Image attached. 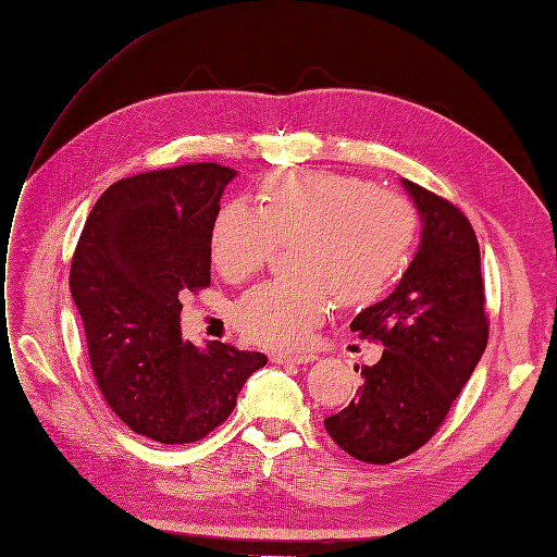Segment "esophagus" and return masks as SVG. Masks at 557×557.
Wrapping results in <instances>:
<instances>
[{
    "mask_svg": "<svg viewBox=\"0 0 557 557\" xmlns=\"http://www.w3.org/2000/svg\"><path fill=\"white\" fill-rule=\"evenodd\" d=\"M271 360L282 364V362H292V364H305L312 362L314 356L312 354H271Z\"/></svg>",
    "mask_w": 557,
    "mask_h": 557,
    "instance_id": "obj_1",
    "label": "esophagus"
}]
</instances>
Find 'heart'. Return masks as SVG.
<instances>
[{
  "label": "heart",
  "instance_id": "1",
  "mask_svg": "<svg viewBox=\"0 0 557 557\" xmlns=\"http://www.w3.org/2000/svg\"><path fill=\"white\" fill-rule=\"evenodd\" d=\"M413 203L358 176L284 172L263 183L261 209L234 199L211 226L218 273L240 282L292 245L296 275L265 282L236 305L240 331L265 346L298 348L323 321L331 298L372 302L387 292L416 238Z\"/></svg>",
  "mask_w": 557,
  "mask_h": 557
}]
</instances>
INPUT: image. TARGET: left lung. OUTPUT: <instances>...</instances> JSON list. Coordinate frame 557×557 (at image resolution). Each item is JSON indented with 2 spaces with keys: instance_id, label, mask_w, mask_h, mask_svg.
I'll list each match as a JSON object with an SVG mask.
<instances>
[{
  "instance_id": "left-lung-1",
  "label": "left lung",
  "mask_w": 557,
  "mask_h": 557,
  "mask_svg": "<svg viewBox=\"0 0 557 557\" xmlns=\"http://www.w3.org/2000/svg\"><path fill=\"white\" fill-rule=\"evenodd\" d=\"M401 183L422 218L418 255L397 289L351 321L354 333L381 342L385 351L376 364L362 367L356 399L323 422L344 451L376 466L431 441L488 342L472 224L451 201L413 181Z\"/></svg>"
}]
</instances>
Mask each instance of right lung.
Segmentation results:
<instances>
[{"label": "right lung", "mask_w": 557, "mask_h": 557, "mask_svg": "<svg viewBox=\"0 0 557 557\" xmlns=\"http://www.w3.org/2000/svg\"><path fill=\"white\" fill-rule=\"evenodd\" d=\"M234 170L218 162L112 183L91 209L71 263V294L98 389L135 434L201 441L232 416L257 351L181 339V296L211 284V226Z\"/></svg>", "instance_id": "1"}]
</instances>
